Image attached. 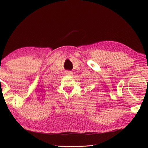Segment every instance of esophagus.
Segmentation results:
<instances>
[{
  "label": "esophagus",
  "mask_w": 148,
  "mask_h": 148,
  "mask_svg": "<svg viewBox=\"0 0 148 148\" xmlns=\"http://www.w3.org/2000/svg\"><path fill=\"white\" fill-rule=\"evenodd\" d=\"M65 75H72L73 72L71 71H65Z\"/></svg>",
  "instance_id": "1"
}]
</instances>
